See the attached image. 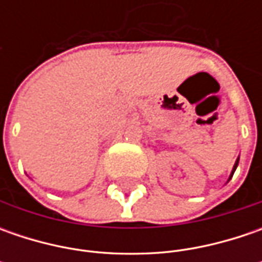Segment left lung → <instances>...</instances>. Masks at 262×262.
I'll return each mask as SVG.
<instances>
[{
	"instance_id": "obj_1",
	"label": "left lung",
	"mask_w": 262,
	"mask_h": 262,
	"mask_svg": "<svg viewBox=\"0 0 262 262\" xmlns=\"http://www.w3.org/2000/svg\"><path fill=\"white\" fill-rule=\"evenodd\" d=\"M237 165H239V157H237L236 162H235V165H233V169H232V172H230V176H229V179H227V182H229V181L232 179V176H233V173H235V170H236Z\"/></svg>"
}]
</instances>
